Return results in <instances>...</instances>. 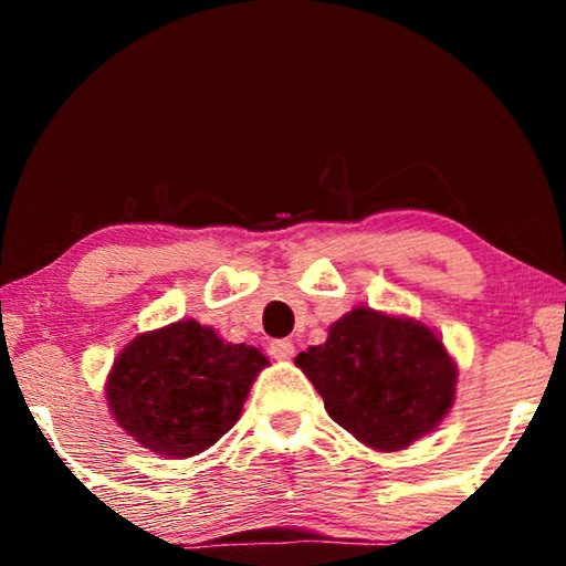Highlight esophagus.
Segmentation results:
<instances>
[{"instance_id": "esophagus-1", "label": "esophagus", "mask_w": 566, "mask_h": 566, "mask_svg": "<svg viewBox=\"0 0 566 566\" xmlns=\"http://www.w3.org/2000/svg\"><path fill=\"white\" fill-rule=\"evenodd\" d=\"M270 352H272L274 359H292L294 357V344L290 339H276V342H272Z\"/></svg>"}]
</instances>
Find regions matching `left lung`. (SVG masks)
<instances>
[{
    "mask_svg": "<svg viewBox=\"0 0 566 566\" xmlns=\"http://www.w3.org/2000/svg\"><path fill=\"white\" fill-rule=\"evenodd\" d=\"M327 415L379 452H397L432 432L452 409L457 364L417 319L357 306L319 347L294 359Z\"/></svg>",
    "mask_w": 566,
    "mask_h": 566,
    "instance_id": "8db88e82",
    "label": "left lung"
}]
</instances>
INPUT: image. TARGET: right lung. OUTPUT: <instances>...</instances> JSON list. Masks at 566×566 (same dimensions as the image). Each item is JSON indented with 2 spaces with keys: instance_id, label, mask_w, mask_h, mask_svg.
<instances>
[{
  "instance_id": "1",
  "label": "right lung",
  "mask_w": 566,
  "mask_h": 566,
  "mask_svg": "<svg viewBox=\"0 0 566 566\" xmlns=\"http://www.w3.org/2000/svg\"><path fill=\"white\" fill-rule=\"evenodd\" d=\"M266 364L260 349L227 344L212 327L181 319L139 334L119 352L107 379L109 411L151 452L195 457L234 427Z\"/></svg>"
}]
</instances>
